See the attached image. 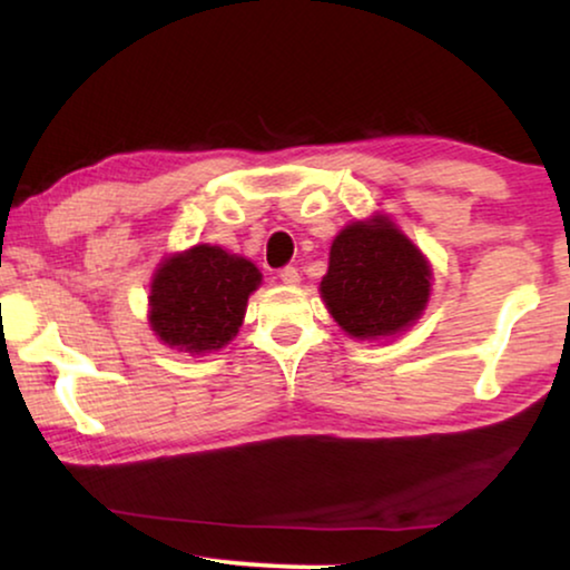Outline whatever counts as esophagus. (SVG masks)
I'll return each mask as SVG.
<instances>
[{"label":"esophagus","instance_id":"esophagus-1","mask_svg":"<svg viewBox=\"0 0 570 570\" xmlns=\"http://www.w3.org/2000/svg\"><path fill=\"white\" fill-rule=\"evenodd\" d=\"M279 279H283L285 285H298L301 275H298V269H295V267H283V269H279Z\"/></svg>","mask_w":570,"mask_h":570}]
</instances>
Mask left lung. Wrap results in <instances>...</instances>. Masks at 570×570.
Listing matches in <instances>:
<instances>
[{
  "mask_svg": "<svg viewBox=\"0 0 570 570\" xmlns=\"http://www.w3.org/2000/svg\"><path fill=\"white\" fill-rule=\"evenodd\" d=\"M433 269L389 215L345 225L332 240L318 293L353 340H392L423 316Z\"/></svg>",
  "mask_w": 570,
  "mask_h": 570,
  "instance_id": "obj_1",
  "label": "left lung"
}]
</instances>
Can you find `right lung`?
Listing matches in <instances>:
<instances>
[{"instance_id":"obj_1","label":"right lung","mask_w":570,"mask_h":570,"mask_svg":"<svg viewBox=\"0 0 570 570\" xmlns=\"http://www.w3.org/2000/svg\"><path fill=\"white\" fill-rule=\"evenodd\" d=\"M262 272L246 256L197 244L163 256L147 295V322L178 353H215L236 337Z\"/></svg>"}]
</instances>
